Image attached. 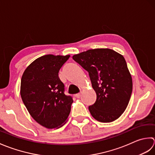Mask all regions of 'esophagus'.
<instances>
[{
  "label": "esophagus",
  "instance_id": "34e87169",
  "mask_svg": "<svg viewBox=\"0 0 155 155\" xmlns=\"http://www.w3.org/2000/svg\"><path fill=\"white\" fill-rule=\"evenodd\" d=\"M75 96L76 97H78V98H79V97H80V96H81V93H78L77 94H75Z\"/></svg>",
  "mask_w": 155,
  "mask_h": 155
}]
</instances>
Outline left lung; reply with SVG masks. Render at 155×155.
<instances>
[{
  "mask_svg": "<svg viewBox=\"0 0 155 155\" xmlns=\"http://www.w3.org/2000/svg\"><path fill=\"white\" fill-rule=\"evenodd\" d=\"M89 73L97 98L89 111L96 120L111 122L125 111L132 91V80L122 55L110 49H89L73 56Z\"/></svg>",
  "mask_w": 155,
  "mask_h": 155,
  "instance_id": "8db88e82",
  "label": "left lung"
}]
</instances>
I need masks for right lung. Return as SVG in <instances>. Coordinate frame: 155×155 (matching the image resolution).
I'll return each mask as SVG.
<instances>
[{
	"label": "right lung",
	"mask_w": 155,
	"mask_h": 155,
	"mask_svg": "<svg viewBox=\"0 0 155 155\" xmlns=\"http://www.w3.org/2000/svg\"><path fill=\"white\" fill-rule=\"evenodd\" d=\"M69 55H46L28 66L21 78V96L31 116L47 128L61 126L68 118L73 98L65 95L58 76Z\"/></svg>",
	"instance_id": "right-lung-1"
}]
</instances>
